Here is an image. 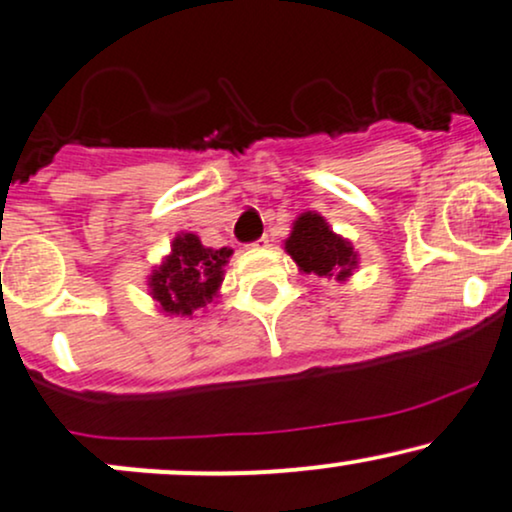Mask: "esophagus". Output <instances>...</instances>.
<instances>
[{
    "label": "esophagus",
    "instance_id": "34e87169",
    "mask_svg": "<svg viewBox=\"0 0 512 512\" xmlns=\"http://www.w3.org/2000/svg\"><path fill=\"white\" fill-rule=\"evenodd\" d=\"M251 249H263V246H268V237H261V239H256L254 244H249Z\"/></svg>",
    "mask_w": 512,
    "mask_h": 512
}]
</instances>
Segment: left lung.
Instances as JSON below:
<instances>
[{
    "mask_svg": "<svg viewBox=\"0 0 512 512\" xmlns=\"http://www.w3.org/2000/svg\"><path fill=\"white\" fill-rule=\"evenodd\" d=\"M285 251L301 273L346 282L358 268V251L315 211L301 213L285 239Z\"/></svg>",
    "mask_w": 512,
    "mask_h": 512,
    "instance_id": "left-lung-1",
    "label": "left lung"
}]
</instances>
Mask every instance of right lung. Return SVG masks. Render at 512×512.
<instances>
[{
    "label": "right lung",
    "mask_w": 512,
    "mask_h": 512,
    "mask_svg": "<svg viewBox=\"0 0 512 512\" xmlns=\"http://www.w3.org/2000/svg\"><path fill=\"white\" fill-rule=\"evenodd\" d=\"M230 256V246L211 249L201 244L194 232H180L173 237L170 254L163 258L161 266L147 275L151 299L166 315L192 318L220 296Z\"/></svg>",
    "instance_id": "add662e5"
}]
</instances>
